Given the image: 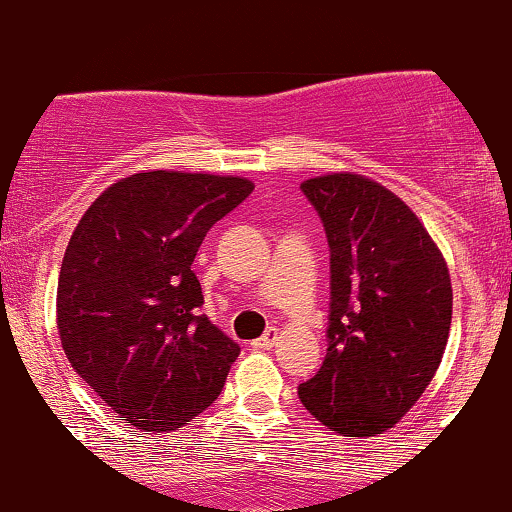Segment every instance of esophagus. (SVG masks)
I'll use <instances>...</instances> for the list:
<instances>
[{
  "mask_svg": "<svg viewBox=\"0 0 512 512\" xmlns=\"http://www.w3.org/2000/svg\"><path fill=\"white\" fill-rule=\"evenodd\" d=\"M276 339H279V332L269 330L267 334H262L260 339H255V342H252V346H255V349H272V346L276 344Z\"/></svg>",
  "mask_w": 512,
  "mask_h": 512,
  "instance_id": "34e87169",
  "label": "esophagus"
}]
</instances>
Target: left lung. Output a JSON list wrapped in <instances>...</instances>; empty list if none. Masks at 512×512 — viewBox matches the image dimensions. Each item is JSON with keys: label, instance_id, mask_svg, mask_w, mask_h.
<instances>
[{"label": "left lung", "instance_id": "1", "mask_svg": "<svg viewBox=\"0 0 512 512\" xmlns=\"http://www.w3.org/2000/svg\"><path fill=\"white\" fill-rule=\"evenodd\" d=\"M301 190L325 223L332 305L327 356L298 397L339 436H378L424 395L445 354L448 262L419 216L366 175H317Z\"/></svg>", "mask_w": 512, "mask_h": 512}]
</instances>
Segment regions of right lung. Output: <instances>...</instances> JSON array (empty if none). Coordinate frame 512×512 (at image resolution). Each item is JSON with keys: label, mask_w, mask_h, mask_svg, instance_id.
<instances>
[{"label": "right lung", "mask_w": 512, "mask_h": 512, "mask_svg": "<svg viewBox=\"0 0 512 512\" xmlns=\"http://www.w3.org/2000/svg\"><path fill=\"white\" fill-rule=\"evenodd\" d=\"M255 190L238 175L142 170L76 223L57 281L69 363L129 426L175 431L219 397L240 346L199 305L204 236Z\"/></svg>", "instance_id": "add662e5"}]
</instances>
